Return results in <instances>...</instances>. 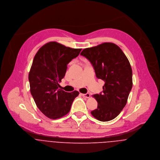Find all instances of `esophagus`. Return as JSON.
Masks as SVG:
<instances>
[{
  "label": "esophagus",
  "mask_w": 160,
  "mask_h": 160,
  "mask_svg": "<svg viewBox=\"0 0 160 160\" xmlns=\"http://www.w3.org/2000/svg\"><path fill=\"white\" fill-rule=\"evenodd\" d=\"M82 96L86 98H89L90 97V94L89 93H86V94H81Z\"/></svg>",
  "instance_id": "obj_1"
}]
</instances>
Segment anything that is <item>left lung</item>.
<instances>
[{"instance_id": "left-lung-1", "label": "left lung", "mask_w": 160, "mask_h": 160, "mask_svg": "<svg viewBox=\"0 0 160 160\" xmlns=\"http://www.w3.org/2000/svg\"><path fill=\"white\" fill-rule=\"evenodd\" d=\"M81 55L92 64L96 77L105 82L102 92L92 96L98 102V108L91 113L100 121H111L122 110L131 90L130 63L120 48L112 42L86 48Z\"/></svg>"}]
</instances>
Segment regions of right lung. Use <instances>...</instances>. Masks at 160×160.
<instances>
[{"label": "right lung", "instance_id": "right-lung-1", "mask_svg": "<svg viewBox=\"0 0 160 160\" xmlns=\"http://www.w3.org/2000/svg\"><path fill=\"white\" fill-rule=\"evenodd\" d=\"M82 49H73L52 41L42 46L36 54L29 73L31 93L36 106L48 118H61L70 111L79 92H67L59 83L64 77L68 63Z\"/></svg>", "mask_w": 160, "mask_h": 160}]
</instances>
